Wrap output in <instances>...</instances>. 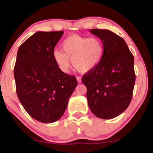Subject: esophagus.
<instances>
[{
  "instance_id": "34e87169",
  "label": "esophagus",
  "mask_w": 153,
  "mask_h": 153,
  "mask_svg": "<svg viewBox=\"0 0 153 153\" xmlns=\"http://www.w3.org/2000/svg\"><path fill=\"white\" fill-rule=\"evenodd\" d=\"M76 79H77V81H78V83H80L81 82V78L80 77H76Z\"/></svg>"
}]
</instances>
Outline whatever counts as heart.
I'll list each match as a JSON object with an SVG mask.
<instances>
[{
  "mask_svg": "<svg viewBox=\"0 0 153 153\" xmlns=\"http://www.w3.org/2000/svg\"><path fill=\"white\" fill-rule=\"evenodd\" d=\"M62 49L53 51V58L61 71L68 73L72 65L80 73L95 69L102 60L104 54L103 42L97 37L71 35L62 43Z\"/></svg>",
  "mask_w": 153,
  "mask_h": 153,
  "instance_id": "1",
  "label": "heart"
}]
</instances>
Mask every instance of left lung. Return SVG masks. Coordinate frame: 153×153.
I'll use <instances>...</instances> for the list:
<instances>
[{"instance_id":"obj_1","label":"left lung","mask_w":153,"mask_h":153,"mask_svg":"<svg viewBox=\"0 0 153 153\" xmlns=\"http://www.w3.org/2000/svg\"><path fill=\"white\" fill-rule=\"evenodd\" d=\"M104 45L102 60L82 78L92 113L110 119L123 113L132 98L135 82L134 57L121 36L107 29H93Z\"/></svg>"}]
</instances>
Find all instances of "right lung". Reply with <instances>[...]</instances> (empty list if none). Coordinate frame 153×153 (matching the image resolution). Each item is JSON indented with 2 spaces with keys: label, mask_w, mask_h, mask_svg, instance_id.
<instances>
[{
  "label": "right lung",
  "mask_w": 153,
  "mask_h": 153,
  "mask_svg": "<svg viewBox=\"0 0 153 153\" xmlns=\"http://www.w3.org/2000/svg\"><path fill=\"white\" fill-rule=\"evenodd\" d=\"M64 31H37L19 47L16 88L26 111L45 124L59 120L77 86L76 78L59 70L53 51Z\"/></svg>",
  "instance_id": "1"
}]
</instances>
